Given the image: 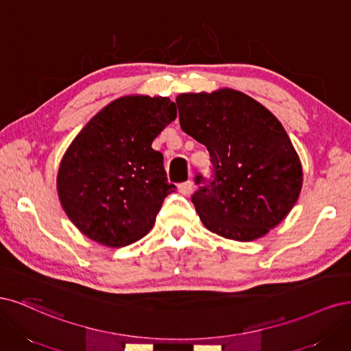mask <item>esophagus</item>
<instances>
[{
	"label": "esophagus",
	"instance_id": "1",
	"mask_svg": "<svg viewBox=\"0 0 351 351\" xmlns=\"http://www.w3.org/2000/svg\"><path fill=\"white\" fill-rule=\"evenodd\" d=\"M192 189H194V184H192V180H186V182H182V184L178 185V191L182 195H189Z\"/></svg>",
	"mask_w": 351,
	"mask_h": 351
}]
</instances>
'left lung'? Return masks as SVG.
<instances>
[{"instance_id":"1","label":"left lung","mask_w":351,"mask_h":351,"mask_svg":"<svg viewBox=\"0 0 351 351\" xmlns=\"http://www.w3.org/2000/svg\"><path fill=\"white\" fill-rule=\"evenodd\" d=\"M179 122L211 157L214 180L194 195L206 228L251 242L286 219L300 195L299 154L281 122L259 101L233 88L176 97ZM201 176H197L199 184Z\"/></svg>"}]
</instances>
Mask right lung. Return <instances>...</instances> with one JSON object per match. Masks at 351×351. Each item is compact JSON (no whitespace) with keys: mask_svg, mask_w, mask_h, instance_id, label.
Instances as JSON below:
<instances>
[{"mask_svg":"<svg viewBox=\"0 0 351 351\" xmlns=\"http://www.w3.org/2000/svg\"><path fill=\"white\" fill-rule=\"evenodd\" d=\"M176 118L169 97L131 95L110 101L69 145L56 189L66 216L88 239L127 246L149 233L167 184L163 154L153 140Z\"/></svg>","mask_w":351,"mask_h":351,"instance_id":"right-lung-1","label":"right lung"}]
</instances>
